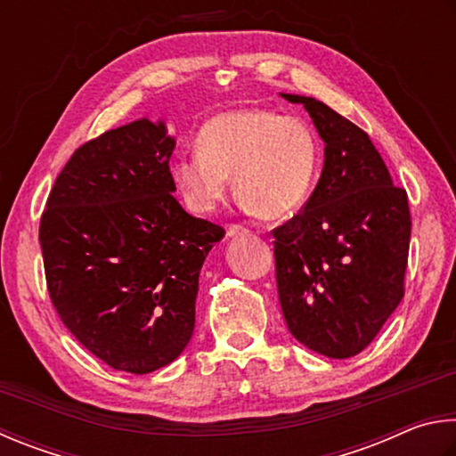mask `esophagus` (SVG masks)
<instances>
[{"label": "esophagus", "instance_id": "34e87169", "mask_svg": "<svg viewBox=\"0 0 456 456\" xmlns=\"http://www.w3.org/2000/svg\"><path fill=\"white\" fill-rule=\"evenodd\" d=\"M250 230L240 226V224H228L226 226V236L228 238H238V236H248Z\"/></svg>", "mask_w": 456, "mask_h": 456}]
</instances>
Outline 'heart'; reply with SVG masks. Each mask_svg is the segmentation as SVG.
<instances>
[{
    "instance_id": "heart-1",
    "label": "heart",
    "mask_w": 456,
    "mask_h": 456,
    "mask_svg": "<svg viewBox=\"0 0 456 456\" xmlns=\"http://www.w3.org/2000/svg\"><path fill=\"white\" fill-rule=\"evenodd\" d=\"M318 166L321 143L305 119L248 108L208 119L198 134V151L174 159L172 178L194 212H212L234 178L246 208L278 220L306 202Z\"/></svg>"
}]
</instances>
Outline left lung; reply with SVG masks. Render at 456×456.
<instances>
[{"instance_id":"8db88e82","label":"left lung","mask_w":456,"mask_h":456,"mask_svg":"<svg viewBox=\"0 0 456 456\" xmlns=\"http://www.w3.org/2000/svg\"><path fill=\"white\" fill-rule=\"evenodd\" d=\"M302 103L324 142V166L305 210L274 230L276 286L294 338L350 358L377 337L404 297L411 212L369 134L326 103Z\"/></svg>"}]
</instances>
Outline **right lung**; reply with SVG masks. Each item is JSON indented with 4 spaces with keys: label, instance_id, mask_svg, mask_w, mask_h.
Listing matches in <instances>:
<instances>
[{
    "label": "right lung",
    "instance_id": "obj_1",
    "mask_svg": "<svg viewBox=\"0 0 456 456\" xmlns=\"http://www.w3.org/2000/svg\"><path fill=\"white\" fill-rule=\"evenodd\" d=\"M166 124L140 118L74 151L39 222L47 292L79 345L148 374L188 346L198 276L224 228L174 198Z\"/></svg>",
    "mask_w": 456,
    "mask_h": 456
}]
</instances>
